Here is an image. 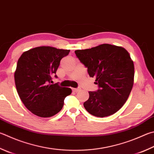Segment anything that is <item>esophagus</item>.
<instances>
[{
    "mask_svg": "<svg viewBox=\"0 0 154 154\" xmlns=\"http://www.w3.org/2000/svg\"><path fill=\"white\" fill-rule=\"evenodd\" d=\"M72 91L76 92V93H77V92H78V91L81 90V89H79V88H72Z\"/></svg>",
    "mask_w": 154,
    "mask_h": 154,
    "instance_id": "obj_1",
    "label": "esophagus"
}]
</instances>
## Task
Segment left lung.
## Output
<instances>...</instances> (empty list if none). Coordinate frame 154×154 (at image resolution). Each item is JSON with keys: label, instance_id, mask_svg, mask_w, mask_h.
Returning a JSON list of instances; mask_svg holds the SVG:
<instances>
[{"label": "left lung", "instance_id": "obj_1", "mask_svg": "<svg viewBox=\"0 0 154 154\" xmlns=\"http://www.w3.org/2000/svg\"><path fill=\"white\" fill-rule=\"evenodd\" d=\"M75 53L99 87L96 91H89V99L83 103L85 110L97 117L116 112L133 86L134 64L128 52L121 46L103 44Z\"/></svg>", "mask_w": 154, "mask_h": 154}]
</instances>
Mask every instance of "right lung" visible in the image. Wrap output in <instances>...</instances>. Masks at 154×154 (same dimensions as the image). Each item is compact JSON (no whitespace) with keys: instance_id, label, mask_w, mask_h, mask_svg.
Masks as SVG:
<instances>
[{"instance_id":"1","label":"right lung","mask_w":154,"mask_h":154,"mask_svg":"<svg viewBox=\"0 0 154 154\" xmlns=\"http://www.w3.org/2000/svg\"><path fill=\"white\" fill-rule=\"evenodd\" d=\"M70 50L40 46L24 52L15 72L17 91L28 110L40 117H50L61 110L71 88L52 84L60 60Z\"/></svg>"}]
</instances>
